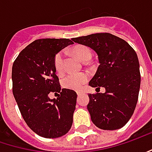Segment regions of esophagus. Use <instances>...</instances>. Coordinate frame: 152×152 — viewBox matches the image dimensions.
I'll return each mask as SVG.
<instances>
[{
	"label": "esophagus",
	"mask_w": 152,
	"mask_h": 152,
	"mask_svg": "<svg viewBox=\"0 0 152 152\" xmlns=\"http://www.w3.org/2000/svg\"><path fill=\"white\" fill-rule=\"evenodd\" d=\"M81 94H83V92H82V91H77V95H78V96H80V95H81Z\"/></svg>",
	"instance_id": "1"
}]
</instances>
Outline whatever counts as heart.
I'll use <instances>...</instances> for the list:
<instances>
[{
  "label": "heart",
  "instance_id": "obj_1",
  "mask_svg": "<svg viewBox=\"0 0 152 152\" xmlns=\"http://www.w3.org/2000/svg\"><path fill=\"white\" fill-rule=\"evenodd\" d=\"M74 53L81 61L90 60L92 58V50L85 47L78 46L73 49ZM53 66L55 70L58 72H62L64 70V53L62 51L58 52L53 58ZM89 80V75L86 72H78V73H67L61 79V85L64 88L69 90H79L82 86Z\"/></svg>",
  "mask_w": 152,
  "mask_h": 152
}]
</instances>
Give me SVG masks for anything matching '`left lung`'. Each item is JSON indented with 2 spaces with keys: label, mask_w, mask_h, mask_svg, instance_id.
Segmentation results:
<instances>
[{
  "label": "left lung",
  "mask_w": 152,
  "mask_h": 152,
  "mask_svg": "<svg viewBox=\"0 0 152 152\" xmlns=\"http://www.w3.org/2000/svg\"><path fill=\"white\" fill-rule=\"evenodd\" d=\"M72 40L94 50L100 64L89 85L97 89L104 87L105 92L88 94L87 109L92 123L106 131L122 128L134 113L140 88L139 62L134 49L108 33Z\"/></svg>",
  "instance_id": "1"
}]
</instances>
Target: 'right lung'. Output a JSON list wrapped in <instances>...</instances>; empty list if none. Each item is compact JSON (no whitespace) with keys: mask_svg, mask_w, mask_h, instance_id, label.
Instances as JSON below:
<instances>
[{"mask_svg":"<svg viewBox=\"0 0 152 152\" xmlns=\"http://www.w3.org/2000/svg\"><path fill=\"white\" fill-rule=\"evenodd\" d=\"M73 44L69 39H39L23 49L12 67L13 94L28 127L40 137L56 138L72 125L77 93L60 88L54 55ZM50 92H59L51 100Z\"/></svg>","mask_w":152,"mask_h":152,"instance_id":"obj_1","label":"right lung"}]
</instances>
